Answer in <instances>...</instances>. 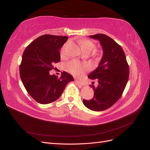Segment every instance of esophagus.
I'll return each instance as SVG.
<instances>
[{"mask_svg": "<svg viewBox=\"0 0 150 150\" xmlns=\"http://www.w3.org/2000/svg\"><path fill=\"white\" fill-rule=\"evenodd\" d=\"M75 82H76V83H77L78 85L81 86H83L85 85V84L83 83V82H82L81 81H78V80H75Z\"/></svg>", "mask_w": 150, "mask_h": 150, "instance_id": "1", "label": "esophagus"}]
</instances>
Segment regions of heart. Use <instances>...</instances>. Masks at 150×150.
Returning a JSON list of instances; mask_svg holds the SVG:
<instances>
[{
  "mask_svg": "<svg viewBox=\"0 0 150 150\" xmlns=\"http://www.w3.org/2000/svg\"><path fill=\"white\" fill-rule=\"evenodd\" d=\"M79 44L81 47L82 50H83L84 52H91L92 50L95 48V44L91 42L90 40H81L79 41ZM66 45L63 46L62 49L61 50L60 54L61 55H64V50H65ZM87 66L84 64H81L77 60H73L71 61H69L65 65V69L66 71L71 73L72 75L77 76V77H79L83 75L85 71H86L87 69Z\"/></svg>",
  "mask_w": 150,
  "mask_h": 150,
  "instance_id": "b5f03b06",
  "label": "heart"
}]
</instances>
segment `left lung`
<instances>
[{"instance_id": "obj_1", "label": "left lung", "mask_w": 150, "mask_h": 150, "mask_svg": "<svg viewBox=\"0 0 150 150\" xmlns=\"http://www.w3.org/2000/svg\"><path fill=\"white\" fill-rule=\"evenodd\" d=\"M89 37L99 40L103 55L97 68L88 77L98 81L97 87L90 85L94 97L90 100L84 99L83 104L91 110L100 111L112 106L120 98L128 81L129 66L122 48L111 38L100 33Z\"/></svg>"}]
</instances>
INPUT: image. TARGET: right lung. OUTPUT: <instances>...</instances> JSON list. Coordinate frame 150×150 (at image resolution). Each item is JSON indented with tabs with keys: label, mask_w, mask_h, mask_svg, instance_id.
Wrapping results in <instances>:
<instances>
[{
	"label": "right lung",
	"mask_w": 150,
	"mask_h": 150,
	"mask_svg": "<svg viewBox=\"0 0 150 150\" xmlns=\"http://www.w3.org/2000/svg\"><path fill=\"white\" fill-rule=\"evenodd\" d=\"M68 37L44 35L28 45L22 55L20 76L28 93L37 103L50 104L60 97L73 76L64 71L60 78L51 75L55 63L60 62V50Z\"/></svg>",
	"instance_id": "1"
}]
</instances>
